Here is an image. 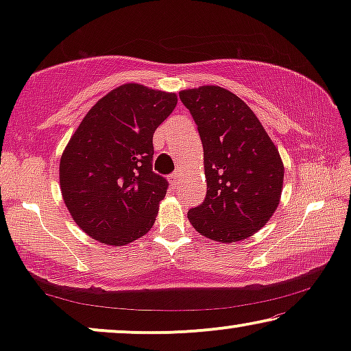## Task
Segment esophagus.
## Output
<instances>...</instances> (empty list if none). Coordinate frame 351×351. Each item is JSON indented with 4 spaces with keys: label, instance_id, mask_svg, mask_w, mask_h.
<instances>
[{
    "label": "esophagus",
    "instance_id": "esophagus-1",
    "mask_svg": "<svg viewBox=\"0 0 351 351\" xmlns=\"http://www.w3.org/2000/svg\"><path fill=\"white\" fill-rule=\"evenodd\" d=\"M169 179H171V184H172V185H176V184H177V180L180 179V171L172 172V174L169 176Z\"/></svg>",
    "mask_w": 351,
    "mask_h": 351
}]
</instances>
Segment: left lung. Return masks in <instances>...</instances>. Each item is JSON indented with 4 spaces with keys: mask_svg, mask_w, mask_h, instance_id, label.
<instances>
[{
    "mask_svg": "<svg viewBox=\"0 0 351 351\" xmlns=\"http://www.w3.org/2000/svg\"><path fill=\"white\" fill-rule=\"evenodd\" d=\"M204 150L208 191L189 210L196 232L220 243L246 239L280 204L285 167L275 143L238 95L219 86L182 90Z\"/></svg>",
    "mask_w": 351,
    "mask_h": 351,
    "instance_id": "obj_1",
    "label": "left lung"
}]
</instances>
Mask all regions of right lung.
<instances>
[{
  "mask_svg": "<svg viewBox=\"0 0 351 351\" xmlns=\"http://www.w3.org/2000/svg\"><path fill=\"white\" fill-rule=\"evenodd\" d=\"M177 95L123 84L89 110L60 160V190L78 227L123 246L153 227L167 182L153 172V134Z\"/></svg>",
  "mask_w": 351,
  "mask_h": 351,
  "instance_id": "add662e5",
  "label": "right lung"
}]
</instances>
